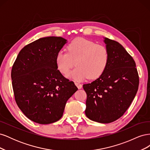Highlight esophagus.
Here are the masks:
<instances>
[{
	"mask_svg": "<svg viewBox=\"0 0 150 150\" xmlns=\"http://www.w3.org/2000/svg\"><path fill=\"white\" fill-rule=\"evenodd\" d=\"M74 83H75V84H76V86H77V87H78V89H81V88H82L83 86H82V84H80V83H79L78 82H75Z\"/></svg>",
	"mask_w": 150,
	"mask_h": 150,
	"instance_id": "esophagus-1",
	"label": "esophagus"
}]
</instances>
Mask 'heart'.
I'll list each match as a JSON object with an SVG mask.
<instances>
[{"label":"heart","instance_id":"b5f03b06","mask_svg":"<svg viewBox=\"0 0 150 150\" xmlns=\"http://www.w3.org/2000/svg\"><path fill=\"white\" fill-rule=\"evenodd\" d=\"M109 59V51L104 45L78 38L68 44L67 52L61 51L57 53L56 62L58 70L64 75L69 73L75 64L76 67L69 76L82 81L86 78L95 79L100 77L106 69Z\"/></svg>","mask_w":150,"mask_h":150}]
</instances>
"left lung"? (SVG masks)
I'll use <instances>...</instances> for the list:
<instances>
[{
	"label": "left lung",
	"mask_w": 150,
	"mask_h": 150,
	"mask_svg": "<svg viewBox=\"0 0 150 150\" xmlns=\"http://www.w3.org/2000/svg\"><path fill=\"white\" fill-rule=\"evenodd\" d=\"M110 59L103 74L83 85L87 94L86 115L91 120L110 123L128 110L138 91L139 76L136 63L115 40L104 38Z\"/></svg>",
	"instance_id": "1"
}]
</instances>
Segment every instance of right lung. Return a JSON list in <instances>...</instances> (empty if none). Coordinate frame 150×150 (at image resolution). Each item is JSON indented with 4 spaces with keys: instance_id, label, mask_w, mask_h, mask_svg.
I'll return each mask as SVG.
<instances>
[{
    "instance_id": "right-lung-1",
    "label": "right lung",
    "mask_w": 150,
    "mask_h": 150,
    "mask_svg": "<svg viewBox=\"0 0 150 150\" xmlns=\"http://www.w3.org/2000/svg\"><path fill=\"white\" fill-rule=\"evenodd\" d=\"M67 42L61 37L40 38L21 49L11 71L16 102L29 120L47 125L59 120L77 90L57 69L56 58Z\"/></svg>"
}]
</instances>
